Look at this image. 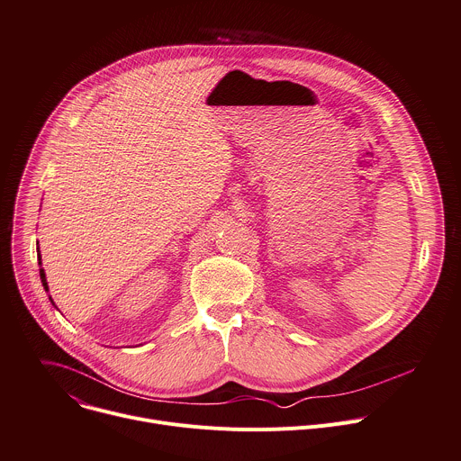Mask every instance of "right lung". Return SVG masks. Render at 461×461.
<instances>
[{"label":"right lung","instance_id":"obj_1","mask_svg":"<svg viewBox=\"0 0 461 461\" xmlns=\"http://www.w3.org/2000/svg\"><path fill=\"white\" fill-rule=\"evenodd\" d=\"M38 256H40V254H38ZM38 261H41V259H38ZM38 265H41V263H38ZM40 279H41V285H44V288L50 290L48 281H46V274H44V270H41V268H40ZM50 300H51V298H50ZM51 302H53V300H51Z\"/></svg>","mask_w":461,"mask_h":461}]
</instances>
